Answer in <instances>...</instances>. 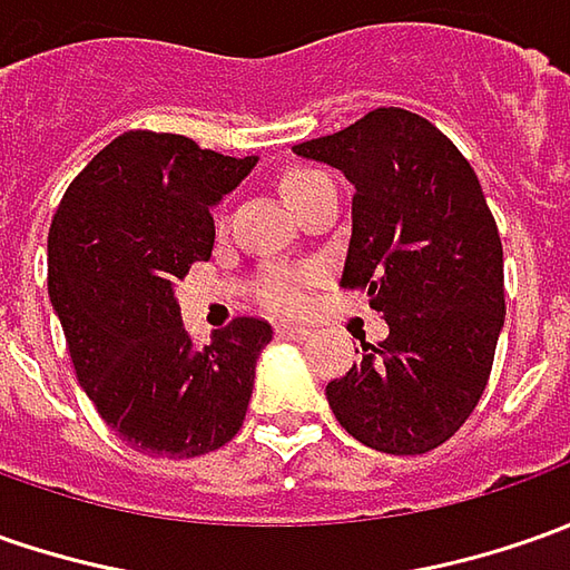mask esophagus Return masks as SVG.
Wrapping results in <instances>:
<instances>
[{"instance_id":"1","label":"esophagus","mask_w":570,"mask_h":570,"mask_svg":"<svg viewBox=\"0 0 570 570\" xmlns=\"http://www.w3.org/2000/svg\"><path fill=\"white\" fill-rule=\"evenodd\" d=\"M274 331H277V337H284V341H305V337L312 334L303 324H277Z\"/></svg>"}]
</instances>
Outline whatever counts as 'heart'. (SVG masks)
Here are the masks:
<instances>
[{
    "label": "heart",
    "mask_w": 570,
    "mask_h": 570,
    "mask_svg": "<svg viewBox=\"0 0 570 570\" xmlns=\"http://www.w3.org/2000/svg\"><path fill=\"white\" fill-rule=\"evenodd\" d=\"M327 179L318 169H289L284 179H281V191L284 198L293 205L303 191ZM315 284V271L312 267H274L267 271L265 277L258 281V299L271 308V312H281V315H293L308 303V286Z\"/></svg>",
    "instance_id": "obj_1"
}]
</instances>
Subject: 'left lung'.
Returning a JSON list of instances; mask_svg holds the SVG:
<instances>
[{"mask_svg":"<svg viewBox=\"0 0 570 570\" xmlns=\"http://www.w3.org/2000/svg\"><path fill=\"white\" fill-rule=\"evenodd\" d=\"M296 154L356 186L344 289H365L387 337L327 382L356 442L425 454L476 410L504 324V255L480 179L429 119L379 107Z\"/></svg>","mask_w":570,"mask_h":570,"instance_id":"1","label":"left lung"}]
</instances>
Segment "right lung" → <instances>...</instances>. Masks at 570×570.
Wrapping results in <instances>:
<instances>
[{"instance_id": "right-lung-1", "label": "right lung", "mask_w": 570, "mask_h": 570, "mask_svg": "<svg viewBox=\"0 0 570 570\" xmlns=\"http://www.w3.org/2000/svg\"><path fill=\"white\" fill-rule=\"evenodd\" d=\"M252 167L255 157L131 128L52 214L47 286L75 375L109 429L150 458L217 451L246 420L271 324L243 315L191 346L173 284L210 258V207Z\"/></svg>"}]
</instances>
